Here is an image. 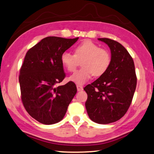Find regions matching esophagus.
Returning a JSON list of instances; mask_svg holds the SVG:
<instances>
[{"mask_svg":"<svg viewBox=\"0 0 154 154\" xmlns=\"http://www.w3.org/2000/svg\"><path fill=\"white\" fill-rule=\"evenodd\" d=\"M76 87H77V90H78V91H82L83 90V87H82V85H76Z\"/></svg>","mask_w":154,"mask_h":154,"instance_id":"esophagus-1","label":"esophagus"}]
</instances>
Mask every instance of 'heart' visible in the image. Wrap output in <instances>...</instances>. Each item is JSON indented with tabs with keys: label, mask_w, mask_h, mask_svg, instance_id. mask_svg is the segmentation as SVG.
<instances>
[{
	"label": "heart",
	"mask_w": 154,
	"mask_h": 154,
	"mask_svg": "<svg viewBox=\"0 0 154 154\" xmlns=\"http://www.w3.org/2000/svg\"><path fill=\"white\" fill-rule=\"evenodd\" d=\"M81 62V68L69 76V80L78 85H83L94 76H100L109 68L111 55L106 50L90 40L84 41L74 49V54L65 51L61 56V62L69 72H74Z\"/></svg>",
	"instance_id": "b5f03b06"
}]
</instances>
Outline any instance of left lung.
<instances>
[{
  "label": "left lung",
  "instance_id": "left-lung-1",
  "mask_svg": "<svg viewBox=\"0 0 154 154\" xmlns=\"http://www.w3.org/2000/svg\"><path fill=\"white\" fill-rule=\"evenodd\" d=\"M108 45L111 60L104 73L84 90L90 119L98 124H109L123 117L129 109L137 85L132 57L123 46L108 38H98Z\"/></svg>",
  "mask_w": 154,
  "mask_h": 154
}]
</instances>
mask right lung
I'll use <instances>...</instances> for the list:
<instances>
[{
	"label": "right lung",
	"mask_w": 154,
	"mask_h": 154,
	"mask_svg": "<svg viewBox=\"0 0 154 154\" xmlns=\"http://www.w3.org/2000/svg\"><path fill=\"white\" fill-rule=\"evenodd\" d=\"M78 39L47 37L25 55L19 77L21 100L30 116L42 124L62 120L76 94V85L72 81L57 85L66 77L61 56Z\"/></svg>",
	"instance_id": "right-lung-1"
}]
</instances>
